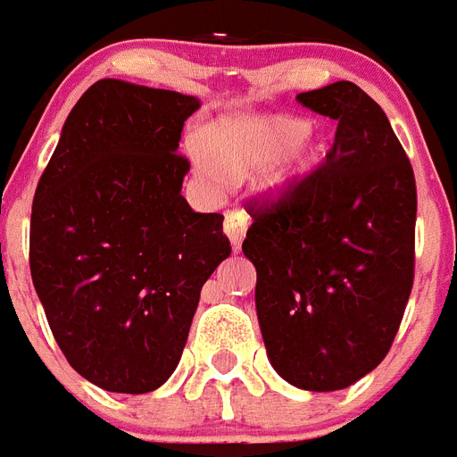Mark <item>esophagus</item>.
<instances>
[{"mask_svg": "<svg viewBox=\"0 0 457 457\" xmlns=\"http://www.w3.org/2000/svg\"><path fill=\"white\" fill-rule=\"evenodd\" d=\"M222 229H225V235H228V239L232 241V248H239L241 241H244V237H246V229H248V216L244 213L241 209H232L225 213V225H222Z\"/></svg>", "mask_w": 457, "mask_h": 457, "instance_id": "34e87169", "label": "esophagus"}]
</instances>
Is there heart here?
I'll use <instances>...</instances> for the list:
<instances>
[{"instance_id":"obj_1","label":"heart","mask_w":457,"mask_h":457,"mask_svg":"<svg viewBox=\"0 0 457 457\" xmlns=\"http://www.w3.org/2000/svg\"><path fill=\"white\" fill-rule=\"evenodd\" d=\"M309 122L287 116H239L222 120L206 137V151H195V162L209 181H241L270 162L283 147L291 148L274 160L262 187L271 197L286 199L316 171L323 148L304 137Z\"/></svg>"}]
</instances>
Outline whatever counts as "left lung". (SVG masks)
Returning a JSON list of instances; mask_svg holds the SVG:
<instances>
[{
    "mask_svg": "<svg viewBox=\"0 0 457 457\" xmlns=\"http://www.w3.org/2000/svg\"><path fill=\"white\" fill-rule=\"evenodd\" d=\"M337 120L325 162L290 197L253 204L241 251L270 362L302 390L381 365L413 286L416 179L381 106L351 80L297 95Z\"/></svg>",
    "mask_w": 457,
    "mask_h": 457,
    "instance_id": "left-lung-1",
    "label": "left lung"
}]
</instances>
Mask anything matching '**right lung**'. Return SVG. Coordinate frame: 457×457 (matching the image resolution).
<instances>
[{
    "label": "right lung",
    "mask_w": 457,
    "mask_h": 457,
    "mask_svg": "<svg viewBox=\"0 0 457 457\" xmlns=\"http://www.w3.org/2000/svg\"><path fill=\"white\" fill-rule=\"evenodd\" d=\"M199 99L102 79L64 122L34 193L29 270L80 377L141 395L174 374L199 293L232 253L220 213L181 195L183 122Z\"/></svg>",
    "instance_id": "1"
}]
</instances>
